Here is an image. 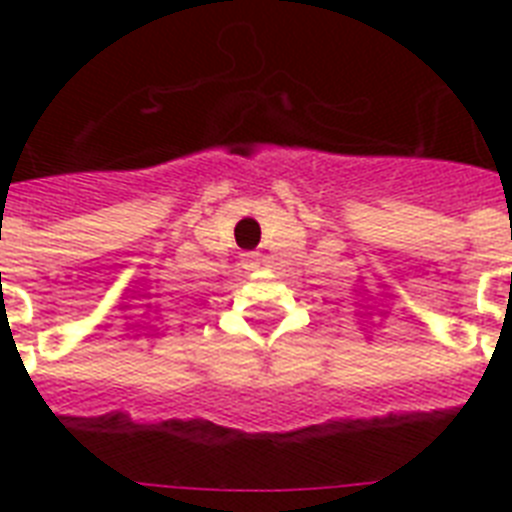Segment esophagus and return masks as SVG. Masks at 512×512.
<instances>
[{"instance_id":"34e87169","label":"esophagus","mask_w":512,"mask_h":512,"mask_svg":"<svg viewBox=\"0 0 512 512\" xmlns=\"http://www.w3.org/2000/svg\"><path fill=\"white\" fill-rule=\"evenodd\" d=\"M260 263H263L260 252H244V255H241V265H244L247 271H252V268H260Z\"/></svg>"}]
</instances>
